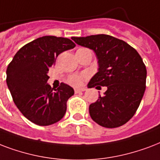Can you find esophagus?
<instances>
[{
  "label": "esophagus",
  "mask_w": 160,
  "mask_h": 160,
  "mask_svg": "<svg viewBox=\"0 0 160 160\" xmlns=\"http://www.w3.org/2000/svg\"><path fill=\"white\" fill-rule=\"evenodd\" d=\"M86 90L85 88H75L74 89V91H75V93H78L80 92H84Z\"/></svg>",
  "instance_id": "esophagus-1"
}]
</instances>
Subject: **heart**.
Here are the masks:
<instances>
[{"instance_id": "heart-1", "label": "heart", "mask_w": 160, "mask_h": 160, "mask_svg": "<svg viewBox=\"0 0 160 160\" xmlns=\"http://www.w3.org/2000/svg\"><path fill=\"white\" fill-rule=\"evenodd\" d=\"M82 49H84V48H80L78 51H80ZM77 51V52H78ZM85 78L84 75H72L68 78V82L69 83L71 84V85H73V86H79V85H81L82 81H83V78Z\"/></svg>"}]
</instances>
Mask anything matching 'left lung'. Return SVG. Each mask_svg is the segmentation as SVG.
Wrapping results in <instances>:
<instances>
[{"label": "left lung", "instance_id": "obj_1", "mask_svg": "<svg viewBox=\"0 0 160 160\" xmlns=\"http://www.w3.org/2000/svg\"><path fill=\"white\" fill-rule=\"evenodd\" d=\"M72 39L93 51L97 57L98 72L88 87H107L104 95L89 106L92 119L108 128L122 126L134 115L145 91L147 70L140 55L124 41L112 36Z\"/></svg>", "mask_w": 160, "mask_h": 160}]
</instances>
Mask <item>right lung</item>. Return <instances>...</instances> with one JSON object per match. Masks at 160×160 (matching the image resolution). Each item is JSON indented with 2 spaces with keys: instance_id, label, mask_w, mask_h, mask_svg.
I'll return each instance as SVG.
<instances>
[{
  "instance_id": "obj_1",
  "label": "right lung",
  "mask_w": 160,
  "mask_h": 160,
  "mask_svg": "<svg viewBox=\"0 0 160 160\" xmlns=\"http://www.w3.org/2000/svg\"><path fill=\"white\" fill-rule=\"evenodd\" d=\"M75 47L68 38L44 36L23 46L7 67V84L15 104L33 123L53 124L66 113L73 88L63 82L52 88L48 72L60 53Z\"/></svg>"
}]
</instances>
